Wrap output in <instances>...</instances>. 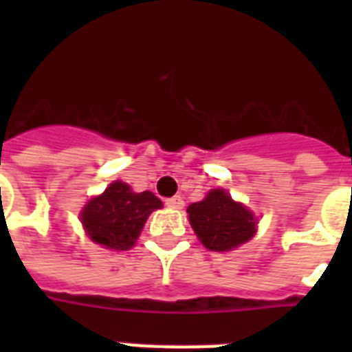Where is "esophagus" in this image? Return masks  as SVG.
I'll list each match as a JSON object with an SVG mask.
<instances>
[{
  "label": "esophagus",
  "mask_w": 352,
  "mask_h": 352,
  "mask_svg": "<svg viewBox=\"0 0 352 352\" xmlns=\"http://www.w3.org/2000/svg\"><path fill=\"white\" fill-rule=\"evenodd\" d=\"M166 206H168V208H173V210H181L182 206H184V201H182L179 195H175V197L166 199Z\"/></svg>",
  "instance_id": "34e87169"
}]
</instances>
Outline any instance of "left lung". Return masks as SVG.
Here are the masks:
<instances>
[{
	"label": "left lung",
	"mask_w": 352,
	"mask_h": 352,
	"mask_svg": "<svg viewBox=\"0 0 352 352\" xmlns=\"http://www.w3.org/2000/svg\"><path fill=\"white\" fill-rule=\"evenodd\" d=\"M186 212L199 241L212 252L234 250L250 241L257 230L256 215L221 188L210 190L203 201L192 203Z\"/></svg>",
	"instance_id": "left-lung-1"
}]
</instances>
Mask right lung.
Returning a JSON list of instances; mask_svg holds the SVG:
<instances>
[{
    "label": "right lung",
    "mask_w": 352,
    "mask_h": 352,
    "mask_svg": "<svg viewBox=\"0 0 352 352\" xmlns=\"http://www.w3.org/2000/svg\"><path fill=\"white\" fill-rule=\"evenodd\" d=\"M159 208H162V201L151 192L135 193L126 182L115 181L102 195L85 204L80 221L96 245L111 250H129L149 214Z\"/></svg>",
    "instance_id": "obj_1"
}]
</instances>
